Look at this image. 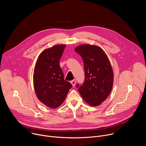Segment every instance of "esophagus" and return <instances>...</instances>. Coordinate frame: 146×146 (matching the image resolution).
<instances>
[{"instance_id":"34e87169","label":"esophagus","mask_w":146,"mask_h":146,"mask_svg":"<svg viewBox=\"0 0 146 146\" xmlns=\"http://www.w3.org/2000/svg\"><path fill=\"white\" fill-rule=\"evenodd\" d=\"M71 84H72V86L74 87L75 85H76V80H75V79H74V80H73L72 81H71Z\"/></svg>"}]
</instances>
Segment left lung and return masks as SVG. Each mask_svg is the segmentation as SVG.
Segmentation results:
<instances>
[{"label":"left lung","mask_w":146,"mask_h":146,"mask_svg":"<svg viewBox=\"0 0 146 146\" xmlns=\"http://www.w3.org/2000/svg\"><path fill=\"white\" fill-rule=\"evenodd\" d=\"M84 62L85 79L76 85L81 97L88 105L96 106L104 102L111 91L113 72L105 52L95 45L82 44L75 48Z\"/></svg>","instance_id":"8db88e82"}]
</instances>
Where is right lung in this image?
<instances>
[{
  "mask_svg": "<svg viewBox=\"0 0 146 146\" xmlns=\"http://www.w3.org/2000/svg\"><path fill=\"white\" fill-rule=\"evenodd\" d=\"M66 45H56L44 50L38 57L33 73V85L38 100L55 109L63 103L72 85L64 80L59 60Z\"/></svg>",
  "mask_w": 146,
  "mask_h": 146,
  "instance_id": "1",
  "label": "right lung"
}]
</instances>
